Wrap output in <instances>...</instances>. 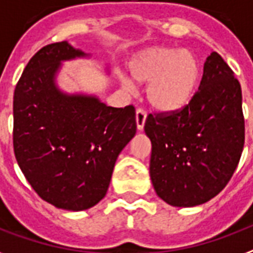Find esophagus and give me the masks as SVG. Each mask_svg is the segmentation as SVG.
<instances>
[{
    "label": "esophagus",
    "instance_id": "34e87169",
    "mask_svg": "<svg viewBox=\"0 0 253 253\" xmlns=\"http://www.w3.org/2000/svg\"><path fill=\"white\" fill-rule=\"evenodd\" d=\"M145 119H147V113H145L143 109H137L136 110V126L139 130L144 128Z\"/></svg>",
    "mask_w": 253,
    "mask_h": 253
}]
</instances>
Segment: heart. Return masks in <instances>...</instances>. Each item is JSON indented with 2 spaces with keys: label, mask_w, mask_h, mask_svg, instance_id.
I'll return each instance as SVG.
<instances>
[{
  "label": "heart",
  "mask_w": 253,
  "mask_h": 253,
  "mask_svg": "<svg viewBox=\"0 0 253 253\" xmlns=\"http://www.w3.org/2000/svg\"><path fill=\"white\" fill-rule=\"evenodd\" d=\"M129 73L136 84H148L145 95L152 108L174 113L194 97L201 79V63L191 51L154 47L130 60Z\"/></svg>",
  "instance_id": "b5f03b06"
}]
</instances>
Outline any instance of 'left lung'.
Returning <instances> with one entry per match:
<instances>
[{
	"label": "left lung",
	"instance_id": "obj_1",
	"mask_svg": "<svg viewBox=\"0 0 253 253\" xmlns=\"http://www.w3.org/2000/svg\"><path fill=\"white\" fill-rule=\"evenodd\" d=\"M241 86L224 59L211 52L198 91L174 113L149 114L144 130L152 144L149 175L171 206L202 205L224 189L244 147Z\"/></svg>",
	"mask_w": 253,
	"mask_h": 253
}]
</instances>
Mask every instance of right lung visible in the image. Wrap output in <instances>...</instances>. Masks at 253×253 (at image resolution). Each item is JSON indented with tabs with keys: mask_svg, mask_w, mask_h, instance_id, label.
<instances>
[{
	"mask_svg": "<svg viewBox=\"0 0 253 253\" xmlns=\"http://www.w3.org/2000/svg\"><path fill=\"white\" fill-rule=\"evenodd\" d=\"M90 53L68 42L29 60L13 95V147L18 167L42 200L81 211L104 198L120 152L136 134L132 105L112 108L97 95L68 94L56 84L62 63Z\"/></svg>",
	"mask_w": 253,
	"mask_h": 253,
	"instance_id": "obj_1",
	"label": "right lung"
}]
</instances>
